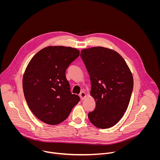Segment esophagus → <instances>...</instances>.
<instances>
[{
  "mask_svg": "<svg viewBox=\"0 0 160 160\" xmlns=\"http://www.w3.org/2000/svg\"><path fill=\"white\" fill-rule=\"evenodd\" d=\"M79 96L80 97V98H81V99L82 100H83L85 98H86V94H85V92H83V91H82V92H81L80 93V94H79Z\"/></svg>",
  "mask_w": 160,
  "mask_h": 160,
  "instance_id": "1",
  "label": "esophagus"
}]
</instances>
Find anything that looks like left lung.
<instances>
[{"label": "left lung", "mask_w": 160, "mask_h": 160, "mask_svg": "<svg viewBox=\"0 0 160 160\" xmlns=\"http://www.w3.org/2000/svg\"><path fill=\"white\" fill-rule=\"evenodd\" d=\"M80 56L90 76V94L96 101L88 119L98 128H110L128 108L133 87L132 73L123 58L111 49L91 48L82 50Z\"/></svg>", "instance_id": "left-lung-1"}]
</instances>
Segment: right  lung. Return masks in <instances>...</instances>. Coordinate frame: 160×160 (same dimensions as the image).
<instances>
[{
    "instance_id": "1",
    "label": "right lung",
    "mask_w": 160,
    "mask_h": 160,
    "mask_svg": "<svg viewBox=\"0 0 160 160\" xmlns=\"http://www.w3.org/2000/svg\"><path fill=\"white\" fill-rule=\"evenodd\" d=\"M80 55L78 50L64 46L47 47L38 52L28 64L22 88L28 106L35 116L49 125L65 120L80 101L72 94L66 70Z\"/></svg>"
}]
</instances>
